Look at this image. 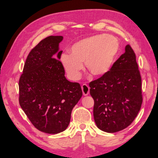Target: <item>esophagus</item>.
I'll return each instance as SVG.
<instances>
[{
  "instance_id": "esophagus-1",
  "label": "esophagus",
  "mask_w": 158,
  "mask_h": 158,
  "mask_svg": "<svg viewBox=\"0 0 158 158\" xmlns=\"http://www.w3.org/2000/svg\"><path fill=\"white\" fill-rule=\"evenodd\" d=\"M81 89H82V92L84 96H86L89 94L90 88L87 85L83 84L82 86H81Z\"/></svg>"
}]
</instances>
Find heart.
Wrapping results in <instances>:
<instances>
[{"label":"heart","mask_w":158,"mask_h":158,"mask_svg":"<svg viewBox=\"0 0 158 158\" xmlns=\"http://www.w3.org/2000/svg\"><path fill=\"white\" fill-rule=\"evenodd\" d=\"M119 44L111 35H98L80 40L73 44L69 54L61 56L60 62L68 77L77 81L81 77L82 63L90 74L94 77L104 75L110 69Z\"/></svg>","instance_id":"1"}]
</instances>
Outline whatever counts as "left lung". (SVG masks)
I'll return each instance as SVG.
<instances>
[{"label": "left lung", "mask_w": 158, "mask_h": 158, "mask_svg": "<svg viewBox=\"0 0 158 158\" xmlns=\"http://www.w3.org/2000/svg\"><path fill=\"white\" fill-rule=\"evenodd\" d=\"M89 86L94 121L100 130L116 133L131 124L140 110L142 94L139 65L129 44L108 72Z\"/></svg>", "instance_id": "obj_1"}]
</instances>
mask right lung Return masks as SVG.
Returning a JSON list of instances; mask_svg holds the SVG:
<instances>
[{
  "instance_id": "right-lung-1",
  "label": "right lung",
  "mask_w": 158,
  "mask_h": 158,
  "mask_svg": "<svg viewBox=\"0 0 158 158\" xmlns=\"http://www.w3.org/2000/svg\"><path fill=\"white\" fill-rule=\"evenodd\" d=\"M62 36H49L30 51L19 80V103L35 128L57 134L68 127L73 107L82 96L78 83L65 77L58 52ZM57 57V59H56Z\"/></svg>"
}]
</instances>
